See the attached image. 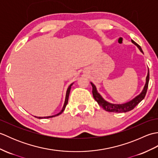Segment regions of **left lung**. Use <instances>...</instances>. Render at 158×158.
<instances>
[{
    "instance_id": "left-lung-1",
    "label": "left lung",
    "mask_w": 158,
    "mask_h": 158,
    "mask_svg": "<svg viewBox=\"0 0 158 158\" xmlns=\"http://www.w3.org/2000/svg\"><path fill=\"white\" fill-rule=\"evenodd\" d=\"M132 42L135 45L138 47V48L140 49V52H143V50L139 45L137 44V43L135 41H134L133 40H132ZM149 81V70L148 69V74H147V76L146 78V84L145 87H144V89L142 91V92L140 93L139 96L135 97V98L132 99V100H130V102L122 104V105L111 104L106 101V100H105L102 98V97L100 96V94L97 92L96 86L94 85L92 83H91V85L92 86V94L94 96V98L96 101L98 102V105L101 106L102 109L106 110V111L113 112V113H126L127 111H130V110H132L133 109H135V107L138 105L140 102H141L144 99V98H145L147 91V88H148Z\"/></svg>"
}]
</instances>
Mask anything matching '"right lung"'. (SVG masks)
<instances>
[{
	"label": "right lung",
	"instance_id": "1",
	"mask_svg": "<svg viewBox=\"0 0 158 158\" xmlns=\"http://www.w3.org/2000/svg\"><path fill=\"white\" fill-rule=\"evenodd\" d=\"M72 85H73V83H72V84H70V86H69V88H68V89H67V91H66V99H65V102H64V106H63V108H62V109L61 111H60L59 113L56 114V115H52V116H48V117H36V118H39V119H42V118H50V117H56V116H58V115H60V114H61V113H62L64 111V109H65V108H66V105H67V103H68V100H69V94H70V88H71V86H72Z\"/></svg>",
	"mask_w": 158,
	"mask_h": 158
}]
</instances>
